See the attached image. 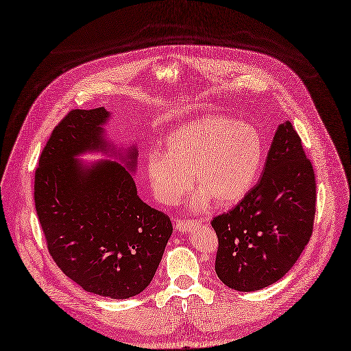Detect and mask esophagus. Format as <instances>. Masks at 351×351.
Returning <instances> with one entry per match:
<instances>
[{
    "instance_id": "1",
    "label": "esophagus",
    "mask_w": 351,
    "mask_h": 351,
    "mask_svg": "<svg viewBox=\"0 0 351 351\" xmlns=\"http://www.w3.org/2000/svg\"><path fill=\"white\" fill-rule=\"evenodd\" d=\"M195 224H198L197 220H186V219H178L176 221V230L180 231V232H184V231H189L191 230Z\"/></svg>"
}]
</instances>
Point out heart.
<instances>
[{"label": "heart", "instance_id": "b5f03b06", "mask_svg": "<svg viewBox=\"0 0 351 351\" xmlns=\"http://www.w3.org/2000/svg\"><path fill=\"white\" fill-rule=\"evenodd\" d=\"M165 154L149 152L145 167L156 197L177 204L194 184L199 193L193 208L237 203L252 189L263 158L260 132L250 124L221 115H207L171 131L164 141Z\"/></svg>", "mask_w": 351, "mask_h": 351}]
</instances>
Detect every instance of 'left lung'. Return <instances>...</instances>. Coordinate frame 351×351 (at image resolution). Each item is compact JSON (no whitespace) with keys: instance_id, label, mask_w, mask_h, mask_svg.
<instances>
[{"instance_id":"1","label":"left lung","mask_w":351,"mask_h":351,"mask_svg":"<svg viewBox=\"0 0 351 351\" xmlns=\"http://www.w3.org/2000/svg\"><path fill=\"white\" fill-rule=\"evenodd\" d=\"M315 176L293 124H281L263 176L241 202L215 215V273L237 291H256L285 276L310 241Z\"/></svg>"}]
</instances>
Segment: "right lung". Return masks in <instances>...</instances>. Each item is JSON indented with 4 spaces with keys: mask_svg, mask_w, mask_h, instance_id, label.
<instances>
[{
    "mask_svg": "<svg viewBox=\"0 0 351 351\" xmlns=\"http://www.w3.org/2000/svg\"><path fill=\"white\" fill-rule=\"evenodd\" d=\"M104 107L71 110L49 136L34 177V202L49 256L86 291L110 298L140 294L152 282L169 241L170 217L137 195L119 162L84 169L75 156L108 144ZM121 154V153H119ZM137 152L123 160L134 171Z\"/></svg>",
    "mask_w": 351,
    "mask_h": 351,
    "instance_id": "right-lung-1",
    "label": "right lung"
}]
</instances>
